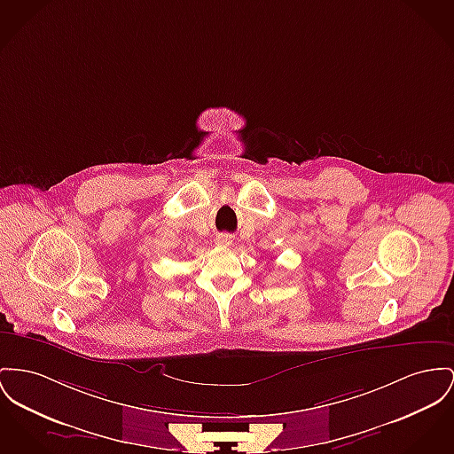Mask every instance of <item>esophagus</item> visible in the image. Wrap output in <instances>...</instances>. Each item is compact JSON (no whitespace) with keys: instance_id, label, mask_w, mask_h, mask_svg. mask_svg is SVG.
<instances>
[{"instance_id":"obj_1","label":"esophagus","mask_w":454,"mask_h":454,"mask_svg":"<svg viewBox=\"0 0 454 454\" xmlns=\"http://www.w3.org/2000/svg\"><path fill=\"white\" fill-rule=\"evenodd\" d=\"M215 242H216L218 246H231V244H232V236H229V234H218Z\"/></svg>"}]
</instances>
